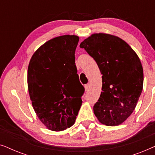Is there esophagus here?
I'll return each instance as SVG.
<instances>
[{
  "label": "esophagus",
  "instance_id": "34e87169",
  "mask_svg": "<svg viewBox=\"0 0 155 155\" xmlns=\"http://www.w3.org/2000/svg\"><path fill=\"white\" fill-rule=\"evenodd\" d=\"M89 88H90V84H87L84 85V90L86 91H87L89 90Z\"/></svg>",
  "mask_w": 155,
  "mask_h": 155
}]
</instances>
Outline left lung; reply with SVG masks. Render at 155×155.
Listing matches in <instances>:
<instances>
[{
    "label": "left lung",
    "instance_id": "1",
    "mask_svg": "<svg viewBox=\"0 0 155 155\" xmlns=\"http://www.w3.org/2000/svg\"><path fill=\"white\" fill-rule=\"evenodd\" d=\"M102 74L100 97L94 105L99 121L109 126L124 123L134 111L143 87V69L138 56L120 38L93 34L80 44Z\"/></svg>",
    "mask_w": 155,
    "mask_h": 155
}]
</instances>
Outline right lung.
Segmentation results:
<instances>
[{
    "mask_svg": "<svg viewBox=\"0 0 155 155\" xmlns=\"http://www.w3.org/2000/svg\"><path fill=\"white\" fill-rule=\"evenodd\" d=\"M79 37L63 35L41 45L31 56L27 71L29 97L41 122L53 131L75 124L84 92L75 65Z\"/></svg>",
    "mask_w": 155,
    "mask_h": 155,
    "instance_id": "right-lung-1",
    "label": "right lung"
}]
</instances>
